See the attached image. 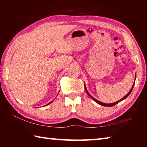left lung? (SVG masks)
Here are the masks:
<instances>
[{"mask_svg":"<svg viewBox=\"0 0 147 147\" xmlns=\"http://www.w3.org/2000/svg\"><path fill=\"white\" fill-rule=\"evenodd\" d=\"M136 76H135V80H136ZM134 84H135V81H134V84H133V86H132V87H131V89L130 90V91L128 92V93L126 94L125 96H124V97L123 98H121V100H118V101H117V102H113V103H110V104H106V103H103V102H100L99 100H96V98H94L93 96H92L89 93V92L88 91V90H87V88H86V85H85V84H84V88H85V89H86V93H88V95L90 96V97L93 99V100H94L96 102V103H98V104H100V105H101V106H106V107H111V106H115V104H118L119 102H120L121 101H122V100H123L124 99H125L126 98H127L128 96H129V94H130V93H131V91H132V89H133V88H134Z\"/></svg>","mask_w":147,"mask_h":147,"instance_id":"obj_1","label":"left lung"}]
</instances>
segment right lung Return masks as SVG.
<instances>
[{
    "label": "right lung",
    "instance_id": "obj_1",
    "mask_svg": "<svg viewBox=\"0 0 147 147\" xmlns=\"http://www.w3.org/2000/svg\"><path fill=\"white\" fill-rule=\"evenodd\" d=\"M54 100H53V101H51V102H49V104H47V105H48V104H51V102H53V101H54ZM47 105H46V106H47Z\"/></svg>",
    "mask_w": 147,
    "mask_h": 147
}]
</instances>
